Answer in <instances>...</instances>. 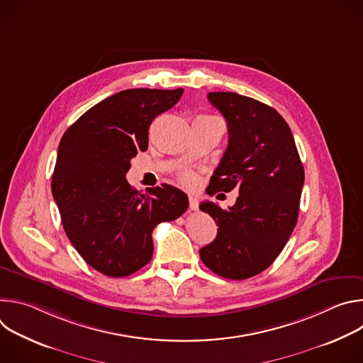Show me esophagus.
Masks as SVG:
<instances>
[{
  "instance_id": "obj_1",
  "label": "esophagus",
  "mask_w": 363,
  "mask_h": 363,
  "mask_svg": "<svg viewBox=\"0 0 363 363\" xmlns=\"http://www.w3.org/2000/svg\"><path fill=\"white\" fill-rule=\"evenodd\" d=\"M189 210L196 211L198 210V199L195 195H189Z\"/></svg>"
}]
</instances>
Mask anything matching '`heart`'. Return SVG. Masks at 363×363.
I'll use <instances>...</instances> for the list:
<instances>
[{"label":"heart","instance_id":"1","mask_svg":"<svg viewBox=\"0 0 363 363\" xmlns=\"http://www.w3.org/2000/svg\"><path fill=\"white\" fill-rule=\"evenodd\" d=\"M178 179L179 182L186 186V188H194L196 184H198V177L194 171H189V169H185L182 171L179 175H178Z\"/></svg>","mask_w":363,"mask_h":363}]
</instances>
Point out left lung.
Wrapping results in <instances>:
<instances>
[{
  "mask_svg": "<svg viewBox=\"0 0 363 363\" xmlns=\"http://www.w3.org/2000/svg\"><path fill=\"white\" fill-rule=\"evenodd\" d=\"M227 121L228 146L208 185L238 191L228 210L201 202L218 225L216 240L199 250L216 274L244 280L264 272L289 241L298 217L304 169L287 122L273 108L233 91H210Z\"/></svg>",
  "mask_w": 363,
  "mask_h": 363,
  "instance_id": "1",
  "label": "left lung"
}]
</instances>
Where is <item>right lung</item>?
Listing matches in <instances>:
<instances>
[{
	"instance_id": "add662e5",
	"label": "right lung",
	"mask_w": 363,
	"mask_h": 363,
	"mask_svg": "<svg viewBox=\"0 0 363 363\" xmlns=\"http://www.w3.org/2000/svg\"><path fill=\"white\" fill-rule=\"evenodd\" d=\"M182 93L122 90L82 115L60 140L51 192L70 242L101 274L126 277L146 266L153 228L188 210L186 194L172 185L140 194L126 181L130 160L147 149L152 121Z\"/></svg>"
}]
</instances>
